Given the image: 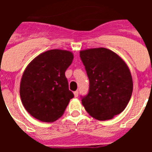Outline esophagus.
Masks as SVG:
<instances>
[{"label": "esophagus", "mask_w": 152, "mask_h": 152, "mask_svg": "<svg viewBox=\"0 0 152 152\" xmlns=\"http://www.w3.org/2000/svg\"><path fill=\"white\" fill-rule=\"evenodd\" d=\"M78 95H79L78 91H74V96H75V97H77V96H78Z\"/></svg>", "instance_id": "obj_1"}]
</instances>
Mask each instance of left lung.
<instances>
[{
  "mask_svg": "<svg viewBox=\"0 0 152 152\" xmlns=\"http://www.w3.org/2000/svg\"><path fill=\"white\" fill-rule=\"evenodd\" d=\"M89 79V91L82 97L86 111L95 119L106 121L121 113L132 96V78L129 67L116 53L106 48L80 52Z\"/></svg>",
  "mask_w": 152,
  "mask_h": 152,
  "instance_id": "left-lung-1",
  "label": "left lung"
}]
</instances>
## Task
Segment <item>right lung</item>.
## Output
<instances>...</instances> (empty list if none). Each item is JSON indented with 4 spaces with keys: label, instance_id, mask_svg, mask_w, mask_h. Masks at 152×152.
Masks as SVG:
<instances>
[{
    "label": "right lung",
    "instance_id": "right-lung-1",
    "mask_svg": "<svg viewBox=\"0 0 152 152\" xmlns=\"http://www.w3.org/2000/svg\"><path fill=\"white\" fill-rule=\"evenodd\" d=\"M73 53L64 50L42 53L30 62L20 86V99L28 113L43 122H53L63 115L73 93L69 90L65 71Z\"/></svg>",
    "mask_w": 152,
    "mask_h": 152
}]
</instances>
